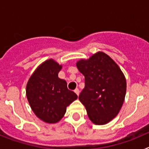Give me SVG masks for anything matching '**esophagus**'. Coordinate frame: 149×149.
<instances>
[{
  "label": "esophagus",
  "instance_id": "34e87169",
  "mask_svg": "<svg viewBox=\"0 0 149 149\" xmlns=\"http://www.w3.org/2000/svg\"><path fill=\"white\" fill-rule=\"evenodd\" d=\"M74 93L77 94V95H79V93H80V91H79L78 89H74Z\"/></svg>",
  "mask_w": 149,
  "mask_h": 149
}]
</instances>
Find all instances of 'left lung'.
Listing matches in <instances>:
<instances>
[{"label": "left lung", "mask_w": 149, "mask_h": 149, "mask_svg": "<svg viewBox=\"0 0 149 149\" xmlns=\"http://www.w3.org/2000/svg\"><path fill=\"white\" fill-rule=\"evenodd\" d=\"M85 77V87L79 100L95 125H105L113 119L122 108L126 94V79L113 59L98 51L87 60L76 63Z\"/></svg>", "instance_id": "1"}]
</instances>
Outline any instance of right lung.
<instances>
[{"label": "right lung", "instance_id": "obj_1", "mask_svg": "<svg viewBox=\"0 0 149 149\" xmlns=\"http://www.w3.org/2000/svg\"><path fill=\"white\" fill-rule=\"evenodd\" d=\"M62 68L53 59L45 60L34 71L26 86V95L35 115L49 124L58 122L66 107L77 98L67 88L65 80L58 77Z\"/></svg>", "mask_w": 149, "mask_h": 149}]
</instances>
